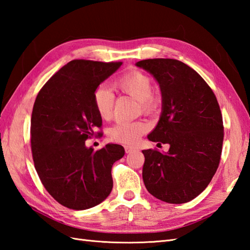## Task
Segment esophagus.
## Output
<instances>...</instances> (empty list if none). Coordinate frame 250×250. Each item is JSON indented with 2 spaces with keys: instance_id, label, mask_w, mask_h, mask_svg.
Segmentation results:
<instances>
[{
  "instance_id": "obj_1",
  "label": "esophagus",
  "mask_w": 250,
  "mask_h": 250,
  "mask_svg": "<svg viewBox=\"0 0 250 250\" xmlns=\"http://www.w3.org/2000/svg\"><path fill=\"white\" fill-rule=\"evenodd\" d=\"M125 150L126 153H131V152H134L137 150V148L134 146H129V145H125Z\"/></svg>"
}]
</instances>
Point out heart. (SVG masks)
<instances>
[{
  "mask_svg": "<svg viewBox=\"0 0 250 250\" xmlns=\"http://www.w3.org/2000/svg\"><path fill=\"white\" fill-rule=\"evenodd\" d=\"M115 87L137 100L142 109L149 113L158 107L159 100L152 91V81L141 71H131L117 79ZM115 94L111 89L101 86L94 91L93 103L101 118L109 119L113 115ZM148 125L143 121H118L108 130L110 141L122 144H134L145 133Z\"/></svg>",
  "mask_w": 250,
  "mask_h": 250,
  "instance_id": "obj_1",
  "label": "heart"
}]
</instances>
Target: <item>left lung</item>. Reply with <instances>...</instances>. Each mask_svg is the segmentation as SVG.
Instances as JSON below:
<instances>
[{
    "mask_svg": "<svg viewBox=\"0 0 250 250\" xmlns=\"http://www.w3.org/2000/svg\"><path fill=\"white\" fill-rule=\"evenodd\" d=\"M135 65L153 76L162 97L160 119L147 139L169 145L167 152L142 150L145 187L167 203H186L218 168L224 142L219 104L204 79L182 61L148 59Z\"/></svg>",
    "mask_w": 250,
    "mask_h": 250,
    "instance_id": "1",
    "label": "left lung"
}]
</instances>
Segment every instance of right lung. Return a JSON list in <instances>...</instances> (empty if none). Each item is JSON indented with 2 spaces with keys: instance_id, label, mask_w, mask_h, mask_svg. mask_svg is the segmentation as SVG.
<instances>
[{
  "instance_id": "right-lung-1",
  "label": "right lung",
  "mask_w": 250,
  "mask_h": 250,
  "mask_svg": "<svg viewBox=\"0 0 250 250\" xmlns=\"http://www.w3.org/2000/svg\"><path fill=\"white\" fill-rule=\"evenodd\" d=\"M121 64L73 60L36 97L31 116L35 169L49 194L67 208H91L113 189L111 167L125 156V148L107 144L94 151L84 142L102 125L94 107V91Z\"/></svg>"
}]
</instances>
